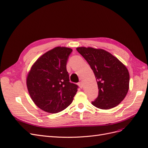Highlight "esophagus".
I'll return each instance as SVG.
<instances>
[{
    "label": "esophagus",
    "instance_id": "1",
    "mask_svg": "<svg viewBox=\"0 0 148 148\" xmlns=\"http://www.w3.org/2000/svg\"><path fill=\"white\" fill-rule=\"evenodd\" d=\"M78 85H79V88H83V82H79V83H78Z\"/></svg>",
    "mask_w": 148,
    "mask_h": 148
}]
</instances>
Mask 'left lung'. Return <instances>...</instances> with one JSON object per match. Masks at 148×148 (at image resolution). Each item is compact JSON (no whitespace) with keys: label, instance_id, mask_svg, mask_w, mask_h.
<instances>
[{"label":"left lung","instance_id":"8db88e82","mask_svg":"<svg viewBox=\"0 0 148 148\" xmlns=\"http://www.w3.org/2000/svg\"><path fill=\"white\" fill-rule=\"evenodd\" d=\"M77 50L87 61L96 78L99 92L92 104L101 109L118 106L129 89L130 75L126 66L103 49L81 47Z\"/></svg>","mask_w":148,"mask_h":148}]
</instances>
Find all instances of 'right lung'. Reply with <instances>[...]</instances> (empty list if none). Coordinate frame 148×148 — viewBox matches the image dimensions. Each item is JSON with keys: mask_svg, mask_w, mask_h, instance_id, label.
I'll return each mask as SVG.
<instances>
[{"mask_svg": "<svg viewBox=\"0 0 148 148\" xmlns=\"http://www.w3.org/2000/svg\"><path fill=\"white\" fill-rule=\"evenodd\" d=\"M72 49L57 47L35 62L26 79L31 99L39 108L55 114L71 104L78 86L70 82L66 63Z\"/></svg>", "mask_w": 148, "mask_h": 148, "instance_id": "1", "label": "right lung"}]
</instances>
